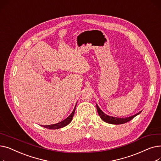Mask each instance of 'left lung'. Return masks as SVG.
<instances>
[{
  "mask_svg": "<svg viewBox=\"0 0 161 161\" xmlns=\"http://www.w3.org/2000/svg\"><path fill=\"white\" fill-rule=\"evenodd\" d=\"M97 109L98 114L99 116L100 117L101 119H103V121H104L106 123H110V124H114V125H120V124L125 123L126 122H129V121L132 120L134 117H136V115H138V114H140L142 112V111H140L138 114H135V115H134L132 116L129 117L119 118V117H112V116H109V115H108L105 114L102 110H101V109H100V108L98 107V106L97 104Z\"/></svg>",
  "mask_w": 161,
  "mask_h": 161,
  "instance_id": "obj_1",
  "label": "left lung"
}]
</instances>
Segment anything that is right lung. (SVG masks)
<instances>
[{"instance_id":"right-lung-1","label":"right lung","mask_w":161,"mask_h":161,"mask_svg":"<svg viewBox=\"0 0 161 161\" xmlns=\"http://www.w3.org/2000/svg\"><path fill=\"white\" fill-rule=\"evenodd\" d=\"M76 104H77V103H76ZM75 106H76V105L75 106V108L74 109L73 112L71 113V114L69 117H68L66 119H65L64 120H63V121H62L61 122H59L58 123H56V124L49 125H42V126H43V127H44V128L48 129H58L63 128V127H64V126L68 125L72 120L73 116H74V113H75Z\"/></svg>"}]
</instances>
